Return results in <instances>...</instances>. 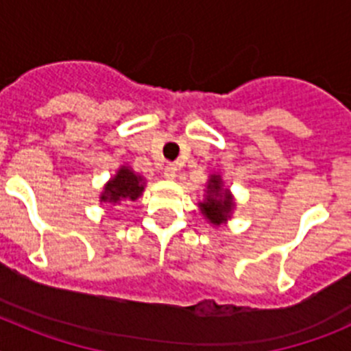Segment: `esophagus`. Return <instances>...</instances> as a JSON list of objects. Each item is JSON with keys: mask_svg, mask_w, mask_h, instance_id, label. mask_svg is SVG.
Returning a JSON list of instances; mask_svg holds the SVG:
<instances>
[{"mask_svg": "<svg viewBox=\"0 0 351 351\" xmlns=\"http://www.w3.org/2000/svg\"><path fill=\"white\" fill-rule=\"evenodd\" d=\"M163 176H165V179H169V181H173V179L178 178V167L176 165H167L165 170H163Z\"/></svg>", "mask_w": 351, "mask_h": 351, "instance_id": "esophagus-1", "label": "esophagus"}]
</instances>
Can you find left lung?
<instances>
[{"label": "left lung", "instance_id": "left-lung-1", "mask_svg": "<svg viewBox=\"0 0 351 351\" xmlns=\"http://www.w3.org/2000/svg\"><path fill=\"white\" fill-rule=\"evenodd\" d=\"M204 200L198 202V209L202 213L207 223L213 226H223L232 219V213L235 209V198L232 191L223 182L219 173H210L206 182Z\"/></svg>", "mask_w": 351, "mask_h": 351}]
</instances>
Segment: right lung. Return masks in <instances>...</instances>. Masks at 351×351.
<instances>
[{"label":"right lung","mask_w":351,"mask_h":351,"mask_svg":"<svg viewBox=\"0 0 351 351\" xmlns=\"http://www.w3.org/2000/svg\"><path fill=\"white\" fill-rule=\"evenodd\" d=\"M145 190V178L137 173L132 167L121 165L112 178L105 182L100 193L101 204L116 206L121 202H135Z\"/></svg>","instance_id":"add662e5"}]
</instances>
